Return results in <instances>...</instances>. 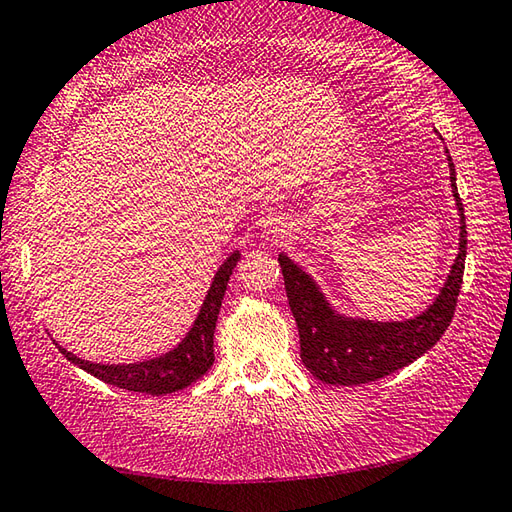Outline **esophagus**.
<instances>
[{
    "instance_id": "obj_1",
    "label": "esophagus",
    "mask_w": 512,
    "mask_h": 512,
    "mask_svg": "<svg viewBox=\"0 0 512 512\" xmlns=\"http://www.w3.org/2000/svg\"><path fill=\"white\" fill-rule=\"evenodd\" d=\"M262 235L266 241H273V244H280L289 237V223L284 219H268L262 225Z\"/></svg>"
}]
</instances>
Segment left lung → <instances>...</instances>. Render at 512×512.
<instances>
[{
    "label": "left lung",
    "instance_id": "obj_1",
    "mask_svg": "<svg viewBox=\"0 0 512 512\" xmlns=\"http://www.w3.org/2000/svg\"><path fill=\"white\" fill-rule=\"evenodd\" d=\"M445 153L449 151L445 149ZM447 160L449 183H452L456 210L461 216V239H458V255L443 289L420 316L391 320V323L343 316L332 309L314 277L302 271V266L291 262L284 253L277 257L291 314L298 325L300 359L311 370V375L325 384L359 386L391 375L431 350L452 323L458 291L463 284L467 230L463 203L456 189V169L449 155Z\"/></svg>",
    "mask_w": 512,
    "mask_h": 512
}]
</instances>
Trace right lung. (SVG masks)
Instances as JSON below:
<instances>
[{
    "label": "right lung",
    "instance_id": "1",
    "mask_svg": "<svg viewBox=\"0 0 512 512\" xmlns=\"http://www.w3.org/2000/svg\"><path fill=\"white\" fill-rule=\"evenodd\" d=\"M239 262V250H235L225 262L219 266L214 280L210 284V291L203 300V307L198 311L192 329L180 341L176 348L160 354V357L137 361V363H92L79 359L76 354L67 352L65 348L58 350L65 354L67 361L74 366L90 372L106 384L117 388H126L133 393H146V395H167L183 391L185 386L192 384L198 377H203L214 363V327L216 318H219V309L225 296V287L235 266Z\"/></svg>",
    "mask_w": 512,
    "mask_h": 512
}]
</instances>
